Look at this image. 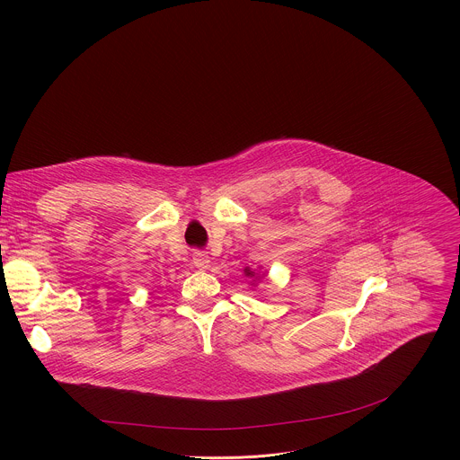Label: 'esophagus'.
<instances>
[{"mask_svg": "<svg viewBox=\"0 0 460 460\" xmlns=\"http://www.w3.org/2000/svg\"><path fill=\"white\" fill-rule=\"evenodd\" d=\"M193 265L199 270H206L209 267V258L204 252H193Z\"/></svg>", "mask_w": 460, "mask_h": 460, "instance_id": "obj_1", "label": "esophagus"}]
</instances>
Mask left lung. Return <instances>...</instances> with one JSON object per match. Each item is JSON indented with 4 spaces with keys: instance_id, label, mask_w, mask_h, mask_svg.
Listing matches in <instances>:
<instances>
[{
    "instance_id": "obj_1",
    "label": "left lung",
    "mask_w": 460,
    "mask_h": 460,
    "mask_svg": "<svg viewBox=\"0 0 460 460\" xmlns=\"http://www.w3.org/2000/svg\"><path fill=\"white\" fill-rule=\"evenodd\" d=\"M243 274H245V277L252 279V280H251L252 284H254V282H258V280L261 279V274H258V272H256V270H252L251 267H245V269H243ZM263 276H267V274H263Z\"/></svg>"
}]
</instances>
